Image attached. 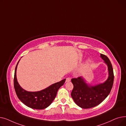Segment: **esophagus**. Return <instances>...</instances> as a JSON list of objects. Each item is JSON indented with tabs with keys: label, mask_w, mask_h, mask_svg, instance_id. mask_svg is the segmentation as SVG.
<instances>
[{
	"label": "esophagus",
	"mask_w": 126,
	"mask_h": 126,
	"mask_svg": "<svg viewBox=\"0 0 126 126\" xmlns=\"http://www.w3.org/2000/svg\"><path fill=\"white\" fill-rule=\"evenodd\" d=\"M71 81V79L70 78H67L66 79V82H69Z\"/></svg>",
	"instance_id": "esophagus-1"
}]
</instances>
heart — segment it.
Returning a JSON list of instances; mask_svg holds the SVG:
<instances>
[{
	"instance_id": "1",
	"label": "heart",
	"mask_w": 126,
	"mask_h": 126,
	"mask_svg": "<svg viewBox=\"0 0 126 126\" xmlns=\"http://www.w3.org/2000/svg\"><path fill=\"white\" fill-rule=\"evenodd\" d=\"M91 60H90V59H88L87 60H86V63H85V64L86 65H88L90 62H91Z\"/></svg>"
}]
</instances>
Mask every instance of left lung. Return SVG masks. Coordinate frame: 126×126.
Returning <instances> with one entry per match:
<instances>
[{
    "label": "left lung",
    "instance_id": "left-lung-1",
    "mask_svg": "<svg viewBox=\"0 0 126 126\" xmlns=\"http://www.w3.org/2000/svg\"><path fill=\"white\" fill-rule=\"evenodd\" d=\"M100 57L108 67V76L104 82L91 85L87 83L83 76L71 79L74 89L71 96L75 103L82 108H91L101 103L108 96L113 86L114 75L110 61L104 55L101 54Z\"/></svg>",
    "mask_w": 126,
    "mask_h": 126
}]
</instances>
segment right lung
<instances>
[{
	"mask_svg": "<svg viewBox=\"0 0 126 126\" xmlns=\"http://www.w3.org/2000/svg\"><path fill=\"white\" fill-rule=\"evenodd\" d=\"M18 62L15 70L14 84L16 94L20 100L26 106L35 109H43L46 108L52 103L55 98L58 90L63 86L66 79L61 81L38 91H28L23 89L17 81L16 70Z\"/></svg>",
	"mask_w": 126,
	"mask_h": 126,
	"instance_id": "obj_1",
	"label": "right lung"
}]
</instances>
